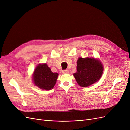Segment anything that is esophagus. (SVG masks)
<instances>
[{"label":"esophagus","mask_w":130,"mask_h":130,"mask_svg":"<svg viewBox=\"0 0 130 130\" xmlns=\"http://www.w3.org/2000/svg\"><path fill=\"white\" fill-rule=\"evenodd\" d=\"M62 73H63V74H67V73H69V71L67 70H63V71H62Z\"/></svg>","instance_id":"esophagus-1"}]
</instances>
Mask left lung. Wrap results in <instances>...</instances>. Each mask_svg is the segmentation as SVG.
<instances>
[{"instance_id":"8db88e82","label":"left lung","mask_w":130,"mask_h":130,"mask_svg":"<svg viewBox=\"0 0 130 130\" xmlns=\"http://www.w3.org/2000/svg\"><path fill=\"white\" fill-rule=\"evenodd\" d=\"M103 67L99 60L94 58H79L77 72L73 75L81 87H88L98 81L103 73Z\"/></svg>"}]
</instances>
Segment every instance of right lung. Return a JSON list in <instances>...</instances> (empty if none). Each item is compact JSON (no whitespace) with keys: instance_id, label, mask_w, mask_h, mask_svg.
Here are the masks:
<instances>
[{"instance_id":"1","label":"right lung","mask_w":130,"mask_h":130,"mask_svg":"<svg viewBox=\"0 0 130 130\" xmlns=\"http://www.w3.org/2000/svg\"><path fill=\"white\" fill-rule=\"evenodd\" d=\"M58 75V73L52 72L46 64H39L34 71L33 80L40 89L50 90L55 85Z\"/></svg>"}]
</instances>
